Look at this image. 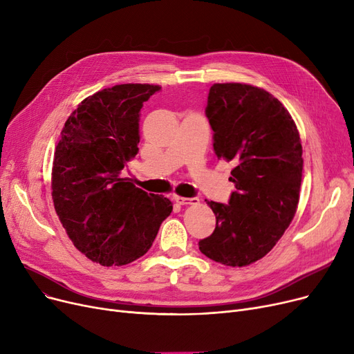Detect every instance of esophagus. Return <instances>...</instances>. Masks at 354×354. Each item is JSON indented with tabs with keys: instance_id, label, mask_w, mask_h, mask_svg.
<instances>
[{
	"instance_id": "1",
	"label": "esophagus",
	"mask_w": 354,
	"mask_h": 354,
	"mask_svg": "<svg viewBox=\"0 0 354 354\" xmlns=\"http://www.w3.org/2000/svg\"><path fill=\"white\" fill-rule=\"evenodd\" d=\"M175 202L179 203V205H196L199 203L198 198H182V196H175Z\"/></svg>"
}]
</instances>
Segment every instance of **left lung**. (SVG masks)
Instances as JSON below:
<instances>
[{"mask_svg":"<svg viewBox=\"0 0 354 354\" xmlns=\"http://www.w3.org/2000/svg\"><path fill=\"white\" fill-rule=\"evenodd\" d=\"M205 111L216 158L235 165L230 180L236 191L228 205L207 202L216 227L199 241V250L216 263L245 267L274 248L295 215L303 176L300 133L280 100L245 83L212 84Z\"/></svg>","mask_w":354,"mask_h":354,"instance_id":"obj_1","label":"left lung"}]
</instances>
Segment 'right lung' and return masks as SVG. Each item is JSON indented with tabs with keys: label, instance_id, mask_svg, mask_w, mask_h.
Wrapping results in <instances>:
<instances>
[{
	"label": "right lung",
	"instance_id": "obj_1",
	"mask_svg": "<svg viewBox=\"0 0 354 354\" xmlns=\"http://www.w3.org/2000/svg\"><path fill=\"white\" fill-rule=\"evenodd\" d=\"M160 90L127 83L86 97L64 123L51 171L54 209L93 263L120 267L152 247L172 203L119 174L139 152V111Z\"/></svg>",
	"mask_w": 354,
	"mask_h": 354
}]
</instances>
